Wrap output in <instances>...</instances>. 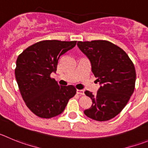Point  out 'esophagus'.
<instances>
[{
    "label": "esophagus",
    "instance_id": "34e87169",
    "mask_svg": "<svg viewBox=\"0 0 148 148\" xmlns=\"http://www.w3.org/2000/svg\"><path fill=\"white\" fill-rule=\"evenodd\" d=\"M77 94H80V95H83V94H84V90H79V89H77Z\"/></svg>",
    "mask_w": 148,
    "mask_h": 148
}]
</instances>
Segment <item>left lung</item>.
Returning <instances> with one entry per match:
<instances>
[{
  "label": "left lung",
  "instance_id": "obj_1",
  "mask_svg": "<svg viewBox=\"0 0 148 148\" xmlns=\"http://www.w3.org/2000/svg\"><path fill=\"white\" fill-rule=\"evenodd\" d=\"M77 46L87 56L100 87L96 94L86 90L92 106L84 114L97 121H108L125 107L135 88L136 70L128 55L107 40L79 41Z\"/></svg>",
  "mask_w": 148,
  "mask_h": 148
}]
</instances>
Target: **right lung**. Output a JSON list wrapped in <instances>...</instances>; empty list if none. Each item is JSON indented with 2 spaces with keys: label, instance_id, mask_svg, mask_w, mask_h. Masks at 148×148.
I'll use <instances>...</instances> for the list:
<instances>
[{
  "label": "right lung",
  "instance_id": "obj_1",
  "mask_svg": "<svg viewBox=\"0 0 148 148\" xmlns=\"http://www.w3.org/2000/svg\"><path fill=\"white\" fill-rule=\"evenodd\" d=\"M77 41L42 40L25 49L16 61L15 78L23 99L32 112L49 119L65 110L76 94L74 86H60L50 75L57 71L62 54Z\"/></svg>",
  "mask_w": 148,
  "mask_h": 148
}]
</instances>
